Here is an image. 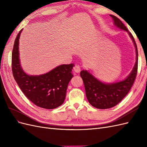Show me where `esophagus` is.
<instances>
[{"label": "esophagus", "instance_id": "34e87169", "mask_svg": "<svg viewBox=\"0 0 147 147\" xmlns=\"http://www.w3.org/2000/svg\"><path fill=\"white\" fill-rule=\"evenodd\" d=\"M74 71L76 73H79L81 71V67H80V65H78V64H76V65H75V67H74Z\"/></svg>", "mask_w": 147, "mask_h": 147}]
</instances>
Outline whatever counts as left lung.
<instances>
[{
    "instance_id": "8db88e82",
    "label": "left lung",
    "mask_w": 147,
    "mask_h": 147,
    "mask_svg": "<svg viewBox=\"0 0 147 147\" xmlns=\"http://www.w3.org/2000/svg\"><path fill=\"white\" fill-rule=\"evenodd\" d=\"M117 27L128 32L136 47V63L130 75L123 81L115 83L106 84L96 78L86 70L80 72V76L85 88L86 96L90 104L99 109L112 108L121 102L133 85L138 69V51L135 40L131 32L117 16L110 15Z\"/></svg>"
}]
</instances>
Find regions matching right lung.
I'll list each match as a JSON object with an SVG mask.
<instances>
[{
    "label": "right lung",
    "mask_w": 147,
    "mask_h": 147,
    "mask_svg": "<svg viewBox=\"0 0 147 147\" xmlns=\"http://www.w3.org/2000/svg\"><path fill=\"white\" fill-rule=\"evenodd\" d=\"M22 29L15 40L11 56L13 75L21 90L35 105L54 109L63 104L70 80L73 77L74 65L63 64L45 74L32 76L24 73L19 59V38Z\"/></svg>",
    "instance_id": "obj_1"
}]
</instances>
